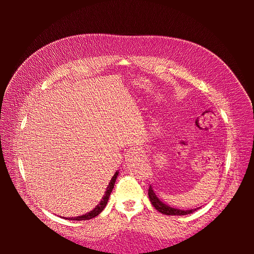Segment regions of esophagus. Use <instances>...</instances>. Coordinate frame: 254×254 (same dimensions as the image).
Masks as SVG:
<instances>
[{"label": "esophagus", "instance_id": "obj_1", "mask_svg": "<svg viewBox=\"0 0 254 254\" xmlns=\"http://www.w3.org/2000/svg\"><path fill=\"white\" fill-rule=\"evenodd\" d=\"M144 155V150L142 148L139 147H132L130 148L127 153H126V158L129 159H132V158H136V157H142Z\"/></svg>", "mask_w": 254, "mask_h": 254}]
</instances>
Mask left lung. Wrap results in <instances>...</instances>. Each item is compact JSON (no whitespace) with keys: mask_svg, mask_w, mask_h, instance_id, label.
I'll return each instance as SVG.
<instances>
[{"mask_svg":"<svg viewBox=\"0 0 254 254\" xmlns=\"http://www.w3.org/2000/svg\"><path fill=\"white\" fill-rule=\"evenodd\" d=\"M148 196L151 201V204L156 207V210L159 211L160 213L165 214V215H188L190 213H194L196 210L200 209V207H197V209H193V210H179V209H174L172 206H168L165 203H163L160 199L157 197V195L153 193L151 186L148 189Z\"/></svg>","mask_w":254,"mask_h":254,"instance_id":"left-lung-1","label":"left lung"}]
</instances>
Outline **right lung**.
Listing matches in <instances>:
<instances>
[{"label": "right lung", "instance_id": "1", "mask_svg": "<svg viewBox=\"0 0 254 254\" xmlns=\"http://www.w3.org/2000/svg\"><path fill=\"white\" fill-rule=\"evenodd\" d=\"M118 175H119V172H117V173H115V174L113 175V177H112L111 180H110V182H109V186H108V188H107V190H106V193H105L104 197L102 198L101 202H99V203L96 205V207H95L94 210H92L91 212H89V213H87V214H84V215H81V216H78V217H72V218H65V219H73V220H89V219H91V218H94V217H96L97 215L104 210V207L106 206L107 202H108V200H109V197H110V194H111V191H112V190H113V188H114L115 180H117V178H118Z\"/></svg>", "mask_w": 254, "mask_h": 254}]
</instances>
